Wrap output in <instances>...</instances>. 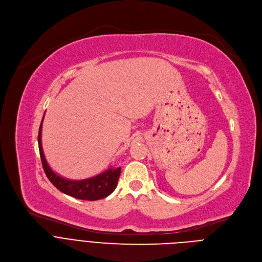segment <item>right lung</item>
<instances>
[{
	"label": "right lung",
	"mask_w": 262,
	"mask_h": 262,
	"mask_svg": "<svg viewBox=\"0 0 262 262\" xmlns=\"http://www.w3.org/2000/svg\"><path fill=\"white\" fill-rule=\"evenodd\" d=\"M45 117V115H43ZM42 121L40 123L39 133H38V146H39V154L42 162V167L48 176L49 180L56 186V188L73 198L95 201L102 198L107 197L116 189L118 179L121 173V168H113L111 167L102 173L82 180H69L65 179L59 175H57L49 166L41 145V130H42Z\"/></svg>",
	"instance_id": "right-lung-1"
}]
</instances>
